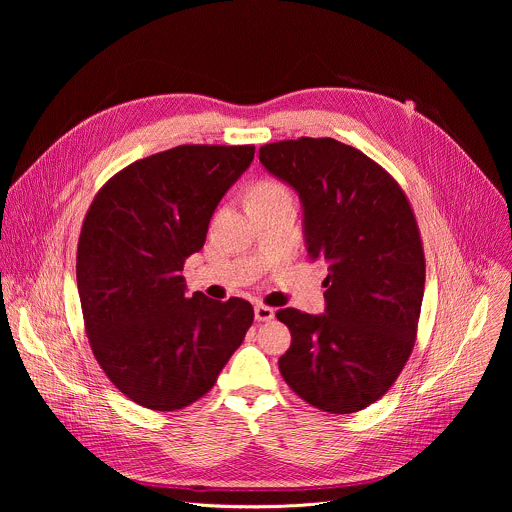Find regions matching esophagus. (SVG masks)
Segmentation results:
<instances>
[{"instance_id": "1", "label": "esophagus", "mask_w": 512, "mask_h": 512, "mask_svg": "<svg viewBox=\"0 0 512 512\" xmlns=\"http://www.w3.org/2000/svg\"><path fill=\"white\" fill-rule=\"evenodd\" d=\"M275 316V310L273 308H269V306H265V304H257L255 306V320L257 322H267V320H271Z\"/></svg>"}]
</instances>
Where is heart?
<instances>
[{
    "instance_id": "heart-1",
    "label": "heart",
    "mask_w": 512,
    "mask_h": 512,
    "mask_svg": "<svg viewBox=\"0 0 512 512\" xmlns=\"http://www.w3.org/2000/svg\"><path fill=\"white\" fill-rule=\"evenodd\" d=\"M281 192H287V190L279 182L265 178V180H259L251 186L249 198H265V196H275V194H281Z\"/></svg>"
}]
</instances>
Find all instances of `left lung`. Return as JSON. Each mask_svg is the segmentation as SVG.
Returning a JSON list of instances; mask_svg holds the SVG:
<instances>
[{"label":"left lung","mask_w":512,"mask_h":512,"mask_svg":"<svg viewBox=\"0 0 512 512\" xmlns=\"http://www.w3.org/2000/svg\"><path fill=\"white\" fill-rule=\"evenodd\" d=\"M259 160L300 194L308 255L328 265L326 314H275L291 332L281 377L316 409L360 411L413 352L425 287L413 208L385 168L332 137L265 143Z\"/></svg>","instance_id":"obj_1"}]
</instances>
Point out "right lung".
<instances>
[{
  "instance_id": "obj_1",
  "label": "right lung",
  "mask_w": 512,
  "mask_h": 512,
  "mask_svg": "<svg viewBox=\"0 0 512 512\" xmlns=\"http://www.w3.org/2000/svg\"><path fill=\"white\" fill-rule=\"evenodd\" d=\"M255 145H178L111 176L77 249L85 332L107 379L133 403L176 411L206 395L253 324L247 300L186 298L180 271Z\"/></svg>"
}]
</instances>
